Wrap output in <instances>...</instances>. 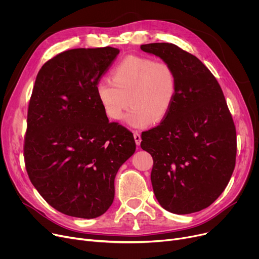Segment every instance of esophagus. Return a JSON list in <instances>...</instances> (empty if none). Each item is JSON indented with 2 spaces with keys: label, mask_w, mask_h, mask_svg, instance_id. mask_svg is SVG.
Returning a JSON list of instances; mask_svg holds the SVG:
<instances>
[{
  "label": "esophagus",
  "mask_w": 259,
  "mask_h": 259,
  "mask_svg": "<svg viewBox=\"0 0 259 259\" xmlns=\"http://www.w3.org/2000/svg\"><path fill=\"white\" fill-rule=\"evenodd\" d=\"M133 138H134V141H135V144H137L138 146L141 145V142H142V138H141V134L139 131H133Z\"/></svg>",
  "instance_id": "esophagus-1"
}]
</instances>
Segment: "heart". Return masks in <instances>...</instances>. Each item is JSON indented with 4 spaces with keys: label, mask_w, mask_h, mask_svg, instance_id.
Listing matches in <instances>:
<instances>
[{
    "label": "heart",
    "mask_w": 259,
    "mask_h": 259,
    "mask_svg": "<svg viewBox=\"0 0 259 259\" xmlns=\"http://www.w3.org/2000/svg\"><path fill=\"white\" fill-rule=\"evenodd\" d=\"M111 77L97 84L99 101L110 119L120 120L129 103L125 119L134 128H145L170 112L178 91V75L170 63L128 56L114 66Z\"/></svg>",
    "instance_id": "obj_1"
}]
</instances>
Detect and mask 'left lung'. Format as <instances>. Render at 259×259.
Wrapping results in <instances>:
<instances>
[{"mask_svg": "<svg viewBox=\"0 0 259 259\" xmlns=\"http://www.w3.org/2000/svg\"><path fill=\"white\" fill-rule=\"evenodd\" d=\"M170 63L178 91L160 124L142 134L151 154V183L160 206L175 214L209 207L235 168L236 128L215 76L193 54L171 43L141 45Z\"/></svg>", "mask_w": 259, "mask_h": 259, "instance_id": "obj_1", "label": "left lung"}]
</instances>
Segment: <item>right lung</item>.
<instances>
[{
	"mask_svg": "<svg viewBox=\"0 0 259 259\" xmlns=\"http://www.w3.org/2000/svg\"><path fill=\"white\" fill-rule=\"evenodd\" d=\"M118 52L109 46L66 50L37 73L27 112L25 167L37 192L63 214H104L114 198L115 175L135 151L133 134L109 122L97 94Z\"/></svg>",
	"mask_w": 259,
	"mask_h": 259,
	"instance_id": "add662e5",
	"label": "right lung"
}]
</instances>
